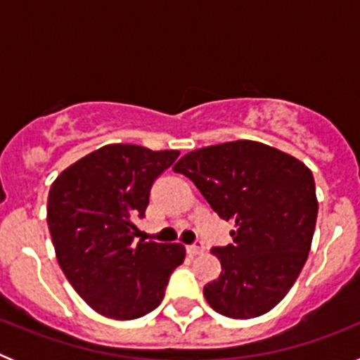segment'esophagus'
<instances>
[{"label": "esophagus", "mask_w": 360, "mask_h": 360, "mask_svg": "<svg viewBox=\"0 0 360 360\" xmlns=\"http://www.w3.org/2000/svg\"><path fill=\"white\" fill-rule=\"evenodd\" d=\"M187 252L193 254V256H196V254L205 252V245H203L202 241H195V243H193V245H187Z\"/></svg>", "instance_id": "1"}]
</instances>
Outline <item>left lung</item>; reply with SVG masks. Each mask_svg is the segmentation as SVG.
Returning a JSON list of instances; mask_svg holds the SVG:
<instances>
[{"mask_svg": "<svg viewBox=\"0 0 360 360\" xmlns=\"http://www.w3.org/2000/svg\"><path fill=\"white\" fill-rule=\"evenodd\" d=\"M173 171L193 180L212 211L234 224L232 243L211 250L221 263L218 279L203 287L212 310L232 319L272 310L310 252L319 209L311 171L254 141L196 149Z\"/></svg>", "mask_w": 360, "mask_h": 360, "instance_id": "left-lung-1", "label": "left lung"}]
</instances>
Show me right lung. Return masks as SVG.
Returning <instances> with one entry per match:
<instances>
[{"label": "right lung", "instance_id": "1", "mask_svg": "<svg viewBox=\"0 0 360 360\" xmlns=\"http://www.w3.org/2000/svg\"><path fill=\"white\" fill-rule=\"evenodd\" d=\"M178 155L104 146L66 167L50 187L46 221L57 262L101 316L129 321L155 310L184 263V245L135 241V221L144 218L153 184Z\"/></svg>", "mask_w": 360, "mask_h": 360}]
</instances>
